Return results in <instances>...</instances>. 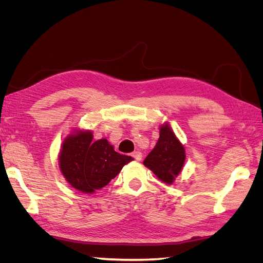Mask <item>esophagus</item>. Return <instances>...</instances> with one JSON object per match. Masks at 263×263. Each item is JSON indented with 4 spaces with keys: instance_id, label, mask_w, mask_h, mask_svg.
Instances as JSON below:
<instances>
[{
    "instance_id": "obj_1",
    "label": "esophagus",
    "mask_w": 263,
    "mask_h": 263,
    "mask_svg": "<svg viewBox=\"0 0 263 263\" xmlns=\"http://www.w3.org/2000/svg\"><path fill=\"white\" fill-rule=\"evenodd\" d=\"M132 156H133L135 160H137V161H140L142 159V154L140 153V151H134Z\"/></svg>"
}]
</instances>
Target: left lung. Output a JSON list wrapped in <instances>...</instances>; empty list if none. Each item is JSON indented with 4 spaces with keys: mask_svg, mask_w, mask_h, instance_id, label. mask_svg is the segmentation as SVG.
I'll use <instances>...</instances> for the list:
<instances>
[{
    "mask_svg": "<svg viewBox=\"0 0 263 263\" xmlns=\"http://www.w3.org/2000/svg\"><path fill=\"white\" fill-rule=\"evenodd\" d=\"M184 160V147L173 134L171 127L168 124L162 125L157 144L146 157L144 164L159 180L172 184L181 172Z\"/></svg>",
    "mask_w": 263,
    "mask_h": 263,
    "instance_id": "8db88e82",
    "label": "left lung"
}]
</instances>
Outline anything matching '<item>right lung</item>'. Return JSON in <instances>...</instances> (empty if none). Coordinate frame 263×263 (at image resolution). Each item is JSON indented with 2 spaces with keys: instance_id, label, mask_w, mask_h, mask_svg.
Masks as SVG:
<instances>
[{
  "instance_id": "1",
  "label": "right lung",
  "mask_w": 263,
  "mask_h": 263,
  "mask_svg": "<svg viewBox=\"0 0 263 263\" xmlns=\"http://www.w3.org/2000/svg\"><path fill=\"white\" fill-rule=\"evenodd\" d=\"M133 158L116 153L105 139L93 141L89 130L77 132L63 141L59 168L71 186L91 194L104 187Z\"/></svg>"
}]
</instances>
